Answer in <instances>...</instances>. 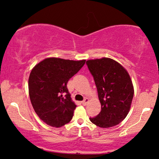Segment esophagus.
<instances>
[{
  "label": "esophagus",
  "instance_id": "34e87169",
  "mask_svg": "<svg viewBox=\"0 0 159 159\" xmlns=\"http://www.w3.org/2000/svg\"><path fill=\"white\" fill-rule=\"evenodd\" d=\"M88 101H89V99L88 98H84L83 101H82L81 103H82V105H84V106H85L87 103H88Z\"/></svg>",
  "mask_w": 159,
  "mask_h": 159
}]
</instances>
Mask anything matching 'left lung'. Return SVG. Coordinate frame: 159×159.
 Listing matches in <instances>:
<instances>
[{"label": "left lung", "mask_w": 159, "mask_h": 159, "mask_svg": "<svg viewBox=\"0 0 159 159\" xmlns=\"http://www.w3.org/2000/svg\"><path fill=\"white\" fill-rule=\"evenodd\" d=\"M96 85L101 111L91 122L102 128L119 125L126 118L131 107L134 88L127 71L110 58L86 61Z\"/></svg>", "instance_id": "1"}]
</instances>
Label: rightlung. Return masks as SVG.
<instances>
[{
  "label": "right lung",
  "mask_w": 159,
  "mask_h": 159,
  "mask_svg": "<svg viewBox=\"0 0 159 159\" xmlns=\"http://www.w3.org/2000/svg\"><path fill=\"white\" fill-rule=\"evenodd\" d=\"M84 64L85 60L52 57L32 69L28 81L30 98L34 111L48 125L61 127L71 120L77 106L66 84Z\"/></svg>",
  "instance_id": "1"
}]
</instances>
